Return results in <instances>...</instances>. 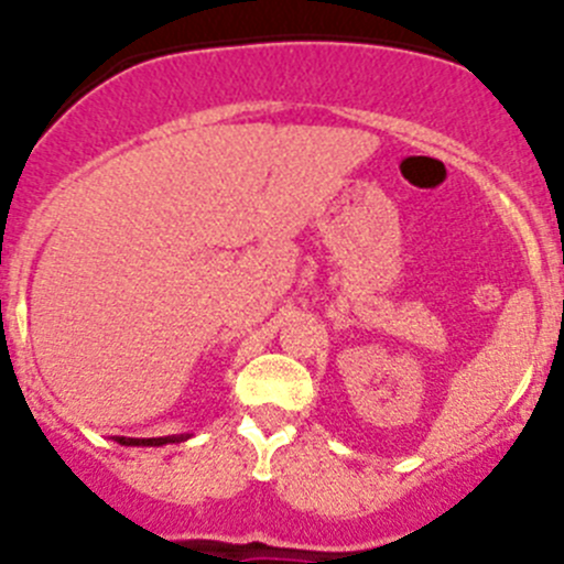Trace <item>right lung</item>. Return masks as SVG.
<instances>
[{
	"mask_svg": "<svg viewBox=\"0 0 564 564\" xmlns=\"http://www.w3.org/2000/svg\"><path fill=\"white\" fill-rule=\"evenodd\" d=\"M191 440V434H176V436H155V440H124L119 436V445L128 447H163V445H176V442Z\"/></svg>",
	"mask_w": 564,
	"mask_h": 564,
	"instance_id": "add662e5",
	"label": "right lung"
}]
</instances>
